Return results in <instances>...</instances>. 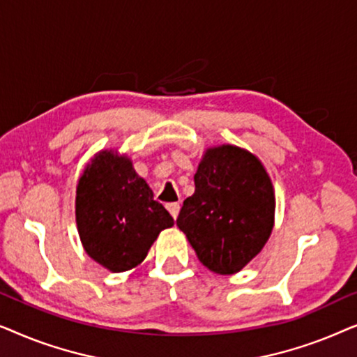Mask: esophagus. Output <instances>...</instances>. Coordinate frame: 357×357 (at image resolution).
<instances>
[{
	"label": "esophagus",
	"mask_w": 357,
	"mask_h": 357,
	"mask_svg": "<svg viewBox=\"0 0 357 357\" xmlns=\"http://www.w3.org/2000/svg\"><path fill=\"white\" fill-rule=\"evenodd\" d=\"M167 209H169V213L172 214V218L177 219L178 211H180V203H169L167 204Z\"/></svg>",
	"instance_id": "34e87169"
}]
</instances>
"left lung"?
I'll list each match as a JSON object with an SVG mask.
<instances>
[{
    "mask_svg": "<svg viewBox=\"0 0 357 357\" xmlns=\"http://www.w3.org/2000/svg\"><path fill=\"white\" fill-rule=\"evenodd\" d=\"M275 221V192L265 167L237 146L208 149L177 226L199 261L219 275L241 271L265 245Z\"/></svg>",
    "mask_w": 357,
    "mask_h": 357,
    "instance_id": "obj_1",
    "label": "left lung"
}]
</instances>
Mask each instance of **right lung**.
I'll return each instance as SVG.
<instances>
[{"instance_id":"1","label":"right lung","mask_w":357,"mask_h":357,"mask_svg":"<svg viewBox=\"0 0 357 357\" xmlns=\"http://www.w3.org/2000/svg\"><path fill=\"white\" fill-rule=\"evenodd\" d=\"M76 222L87 255L114 273L139 265L159 232L174 226L131 160L112 151L97 155L79 178Z\"/></svg>"}]
</instances>
